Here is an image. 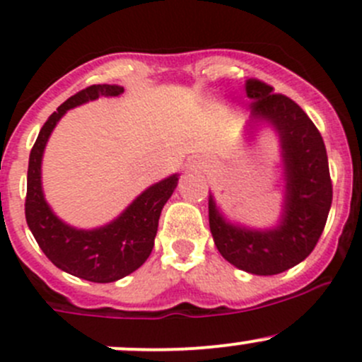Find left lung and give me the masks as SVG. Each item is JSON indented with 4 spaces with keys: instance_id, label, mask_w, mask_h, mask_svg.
I'll return each mask as SVG.
<instances>
[{
    "instance_id": "8db88e82",
    "label": "left lung",
    "mask_w": 362,
    "mask_h": 362,
    "mask_svg": "<svg viewBox=\"0 0 362 362\" xmlns=\"http://www.w3.org/2000/svg\"><path fill=\"white\" fill-rule=\"evenodd\" d=\"M245 93L252 100L245 136L262 124L279 136L286 182L282 214L272 228H249L228 221L210 192L208 221L226 261L252 275H279L305 261L322 235L333 202L329 164L319 129L299 105L254 78L245 80Z\"/></svg>"
}]
</instances>
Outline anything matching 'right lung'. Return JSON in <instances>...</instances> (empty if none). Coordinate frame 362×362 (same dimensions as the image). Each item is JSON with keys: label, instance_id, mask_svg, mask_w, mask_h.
Returning <instances> with one entry per match:
<instances>
[{"label": "right lung", "instance_id": "obj_1", "mask_svg": "<svg viewBox=\"0 0 362 362\" xmlns=\"http://www.w3.org/2000/svg\"><path fill=\"white\" fill-rule=\"evenodd\" d=\"M124 87L90 86L64 101L40 129L29 154L25 221L43 254L59 269L78 279L108 284L136 272L154 249L160 210L178 184V173L145 189L117 218L94 229H80L61 221L47 203L42 187V159L47 141L61 117L98 98L120 96Z\"/></svg>", "mask_w": 362, "mask_h": 362}]
</instances>
